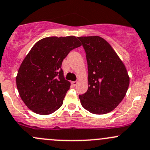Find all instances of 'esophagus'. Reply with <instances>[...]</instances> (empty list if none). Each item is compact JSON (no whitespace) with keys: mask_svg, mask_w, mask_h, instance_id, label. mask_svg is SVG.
Returning a JSON list of instances; mask_svg holds the SVG:
<instances>
[{"mask_svg":"<svg viewBox=\"0 0 150 150\" xmlns=\"http://www.w3.org/2000/svg\"><path fill=\"white\" fill-rule=\"evenodd\" d=\"M78 81H72V85L73 86H76L77 84H78Z\"/></svg>","mask_w":150,"mask_h":150,"instance_id":"34e87169","label":"esophagus"}]
</instances>
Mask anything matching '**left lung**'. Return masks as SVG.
<instances>
[{"mask_svg":"<svg viewBox=\"0 0 150 150\" xmlns=\"http://www.w3.org/2000/svg\"><path fill=\"white\" fill-rule=\"evenodd\" d=\"M88 70L87 92L79 95L82 106L94 114L113 111L124 99L129 78L124 63L103 38L80 37Z\"/></svg>","mask_w":150,"mask_h":150,"instance_id":"8db88e82","label":"left lung"}]
</instances>
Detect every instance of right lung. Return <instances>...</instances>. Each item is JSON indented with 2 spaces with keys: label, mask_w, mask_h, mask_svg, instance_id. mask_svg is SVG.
<instances>
[{
  "label": "right lung",
  "mask_w": 150,
  "mask_h": 150,
  "mask_svg": "<svg viewBox=\"0 0 150 150\" xmlns=\"http://www.w3.org/2000/svg\"><path fill=\"white\" fill-rule=\"evenodd\" d=\"M81 46L74 36L46 37L37 42L22 62L16 76L19 95L26 106L48 115L62 106L70 83L64 79L63 59Z\"/></svg>",
  "instance_id": "1"
}]
</instances>
